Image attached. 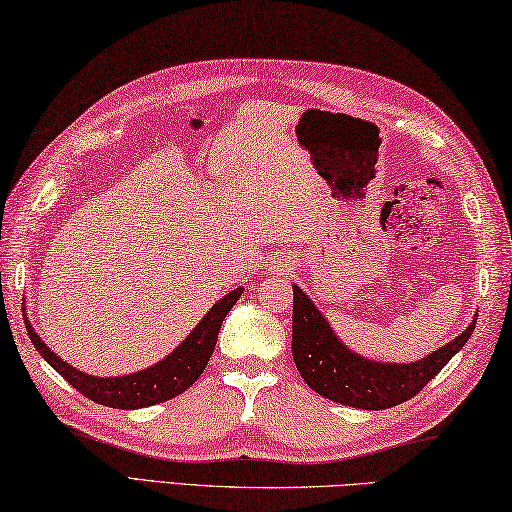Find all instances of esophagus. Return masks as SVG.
I'll list each match as a JSON object with an SVG mask.
<instances>
[{
    "label": "esophagus",
    "mask_w": 512,
    "mask_h": 512,
    "mask_svg": "<svg viewBox=\"0 0 512 512\" xmlns=\"http://www.w3.org/2000/svg\"><path fill=\"white\" fill-rule=\"evenodd\" d=\"M271 271H273V273H286V271H291V264H288V259L277 257L275 262L271 264Z\"/></svg>",
    "instance_id": "34e87169"
}]
</instances>
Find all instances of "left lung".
Instances as JSON below:
<instances>
[{"label":"left lung","mask_w":512,"mask_h":512,"mask_svg":"<svg viewBox=\"0 0 512 512\" xmlns=\"http://www.w3.org/2000/svg\"><path fill=\"white\" fill-rule=\"evenodd\" d=\"M475 324L477 320H472L461 336L416 362H376L342 345L302 288L293 286V360L297 371L313 392L358 410H387L410 401L466 345Z\"/></svg>","instance_id":"left-lung-1"}]
</instances>
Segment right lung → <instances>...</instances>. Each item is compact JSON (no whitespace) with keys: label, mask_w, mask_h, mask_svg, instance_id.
<instances>
[{"label":"right lung","mask_w":512,"mask_h":512,"mask_svg":"<svg viewBox=\"0 0 512 512\" xmlns=\"http://www.w3.org/2000/svg\"><path fill=\"white\" fill-rule=\"evenodd\" d=\"M241 291H244V288H235L232 293L221 297V300L203 315V320L197 327L190 331V336L185 338L170 356H165L152 367L136 371V374L116 378L89 376L85 371L71 367L69 362H64L58 356V353H53L46 347L40 336L33 331L31 322L26 320V309L24 322L26 331H29V338L35 349L40 351V356L49 362L67 383L76 387L80 394H85L91 401H96L100 405L116 407V410H138V407H150L183 394L185 389L203 374L212 351H215L221 324H224L228 311L241 297Z\"/></svg>","instance_id":"obj_1"}]
</instances>
